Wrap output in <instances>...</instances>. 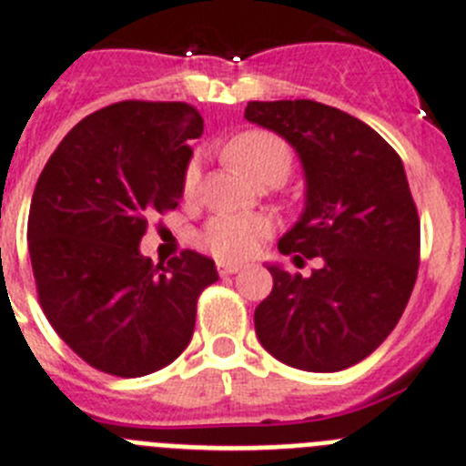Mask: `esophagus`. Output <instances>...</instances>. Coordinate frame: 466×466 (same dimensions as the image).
Returning <instances> with one entry per match:
<instances>
[{
	"mask_svg": "<svg viewBox=\"0 0 466 466\" xmlns=\"http://www.w3.org/2000/svg\"><path fill=\"white\" fill-rule=\"evenodd\" d=\"M238 270H240V266H238V263H226V261L217 263V272H219L221 277L233 275V272H238Z\"/></svg>",
	"mask_w": 466,
	"mask_h": 466,
	"instance_id": "1",
	"label": "esophagus"
}]
</instances>
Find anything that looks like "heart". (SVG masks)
Returning <instances> with one entry per match:
<instances>
[{"mask_svg": "<svg viewBox=\"0 0 466 466\" xmlns=\"http://www.w3.org/2000/svg\"><path fill=\"white\" fill-rule=\"evenodd\" d=\"M230 164L263 187H275L289 177L293 152L284 138L272 131L249 129L226 145ZM200 182L198 161H189L182 177V194L194 198ZM270 219L261 215H215L200 230V245L219 261H242L254 254L258 242L270 236Z\"/></svg>", "mask_w": 466, "mask_h": 466, "instance_id": "obj_1", "label": "heart"}]
</instances>
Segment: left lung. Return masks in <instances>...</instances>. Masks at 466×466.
<instances>
[{
	"label": "left lung",
	"instance_id": "obj_1",
	"mask_svg": "<svg viewBox=\"0 0 466 466\" xmlns=\"http://www.w3.org/2000/svg\"><path fill=\"white\" fill-rule=\"evenodd\" d=\"M245 117L296 147L307 205L279 251L319 261L309 277L268 268L256 335L298 370H347L390 335L416 284L420 219L402 159L372 127L317 101H249Z\"/></svg>",
	"mask_w": 466,
	"mask_h": 466
}]
</instances>
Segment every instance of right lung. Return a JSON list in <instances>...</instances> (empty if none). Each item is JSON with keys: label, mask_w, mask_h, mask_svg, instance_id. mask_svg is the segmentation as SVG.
<instances>
[{"label": "right lung", "mask_w": 466, "mask_h": 466, "mask_svg": "<svg viewBox=\"0 0 466 466\" xmlns=\"http://www.w3.org/2000/svg\"><path fill=\"white\" fill-rule=\"evenodd\" d=\"M203 117L182 101H119L64 136L38 175L27 221L41 309L89 367L152 374L180 356L212 258L185 249L166 266L138 251L147 217L177 208L189 140Z\"/></svg>", "instance_id": "obj_1"}]
</instances>
